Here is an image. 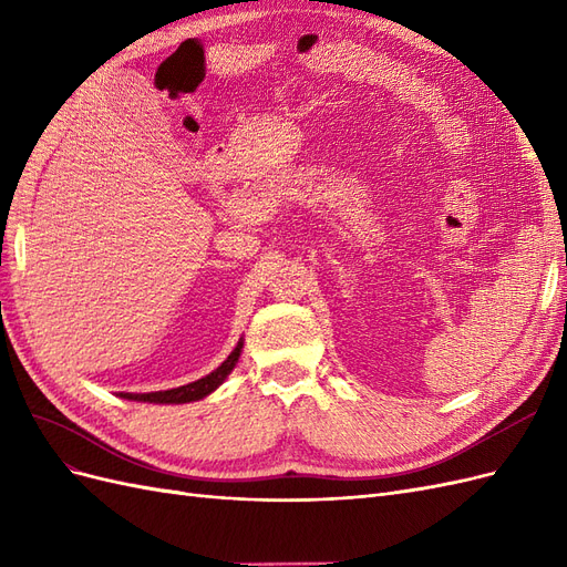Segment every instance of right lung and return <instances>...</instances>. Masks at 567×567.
Segmentation results:
<instances>
[{
	"instance_id": "add662e5",
	"label": "right lung",
	"mask_w": 567,
	"mask_h": 567,
	"mask_svg": "<svg viewBox=\"0 0 567 567\" xmlns=\"http://www.w3.org/2000/svg\"><path fill=\"white\" fill-rule=\"evenodd\" d=\"M236 362H238V348H236V352L227 359L225 364H221L215 373H210L208 379H203V381H198V383L184 385V388H177V390L151 392V394H123V398L136 400V402H153V404H184V402H196V400H203L205 394H210L217 385H221V381H225L227 375L231 373V369L236 367Z\"/></svg>"
}]
</instances>
